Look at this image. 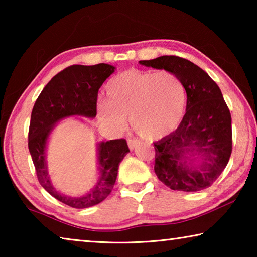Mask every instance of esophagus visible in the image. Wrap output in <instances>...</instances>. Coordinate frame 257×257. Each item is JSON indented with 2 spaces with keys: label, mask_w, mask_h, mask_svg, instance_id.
Segmentation results:
<instances>
[{
  "label": "esophagus",
  "mask_w": 257,
  "mask_h": 257,
  "mask_svg": "<svg viewBox=\"0 0 257 257\" xmlns=\"http://www.w3.org/2000/svg\"><path fill=\"white\" fill-rule=\"evenodd\" d=\"M137 144H138V141L136 138H129L128 139V147H129V150H134L135 147L137 146Z\"/></svg>",
  "instance_id": "1"
}]
</instances>
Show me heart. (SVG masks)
Returning <instances> with one entry per match:
<instances>
[{
    "mask_svg": "<svg viewBox=\"0 0 257 257\" xmlns=\"http://www.w3.org/2000/svg\"><path fill=\"white\" fill-rule=\"evenodd\" d=\"M108 101L97 104L103 123L122 130L130 119L133 128L147 139H161L180 124L186 108V89L175 72L128 69L106 87Z\"/></svg>",
    "mask_w": 257,
    "mask_h": 257,
    "instance_id": "b5f03b06",
    "label": "heart"
}]
</instances>
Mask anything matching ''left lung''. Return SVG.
Instances as JSON below:
<instances>
[{
	"mask_svg": "<svg viewBox=\"0 0 257 257\" xmlns=\"http://www.w3.org/2000/svg\"><path fill=\"white\" fill-rule=\"evenodd\" d=\"M139 63L175 72L187 94L179 127L154 143L156 176L172 190L208 188L227 167L232 151L231 114L219 86L203 69L176 55Z\"/></svg>",
	"mask_w": 257,
	"mask_h": 257,
	"instance_id": "8db88e82",
	"label": "left lung"
}]
</instances>
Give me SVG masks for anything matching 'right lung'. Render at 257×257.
Instances as JSON below:
<instances>
[{
	"label": "right lung",
	"instance_id": "obj_1",
	"mask_svg": "<svg viewBox=\"0 0 257 257\" xmlns=\"http://www.w3.org/2000/svg\"><path fill=\"white\" fill-rule=\"evenodd\" d=\"M106 63L95 66L73 64L60 71L49 81L32 111L28 149L43 188L58 201L73 208H86L103 202L115 184L121 161L129 152L125 139H113L97 145L98 179L92 190L80 197H70L56 190L50 179L46 165V143L55 123L72 115L96 116L99 87L114 72Z\"/></svg>",
	"mask_w": 257,
	"mask_h": 257
}]
</instances>
